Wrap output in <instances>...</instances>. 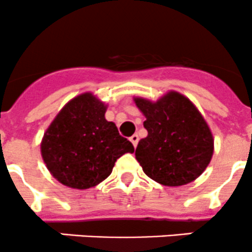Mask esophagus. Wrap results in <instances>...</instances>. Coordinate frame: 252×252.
<instances>
[{"mask_svg": "<svg viewBox=\"0 0 252 252\" xmlns=\"http://www.w3.org/2000/svg\"><path fill=\"white\" fill-rule=\"evenodd\" d=\"M129 140L131 141V144L134 145V147H136V145H138V142H139V136L136 135V134H134L133 136H130V138H129Z\"/></svg>", "mask_w": 252, "mask_h": 252, "instance_id": "obj_1", "label": "esophagus"}]
</instances>
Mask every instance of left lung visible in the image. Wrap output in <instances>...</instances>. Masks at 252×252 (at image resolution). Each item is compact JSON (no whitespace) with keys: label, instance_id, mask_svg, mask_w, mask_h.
Instances as JSON below:
<instances>
[{"label":"left lung","instance_id":"obj_1","mask_svg":"<svg viewBox=\"0 0 252 252\" xmlns=\"http://www.w3.org/2000/svg\"><path fill=\"white\" fill-rule=\"evenodd\" d=\"M146 121V138L135 157L144 173L167 187H180L202 174L213 155V136L194 103L177 91L156 102L134 98Z\"/></svg>","mask_w":252,"mask_h":252}]
</instances>
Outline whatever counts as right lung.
<instances>
[{
    "mask_svg": "<svg viewBox=\"0 0 252 252\" xmlns=\"http://www.w3.org/2000/svg\"><path fill=\"white\" fill-rule=\"evenodd\" d=\"M107 106L91 93L72 98L45 131L41 156L53 178L73 189H89L112 173L130 141L106 121Z\"/></svg>",
    "mask_w": 252,
    "mask_h": 252,
    "instance_id": "1",
    "label": "right lung"
}]
</instances>
